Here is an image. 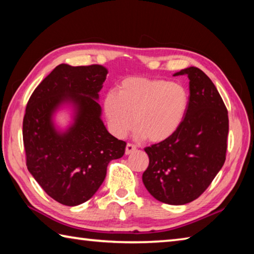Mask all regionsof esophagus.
I'll list each match as a JSON object with an SVG mask.
<instances>
[{
  "label": "esophagus",
  "mask_w": 254,
  "mask_h": 254,
  "mask_svg": "<svg viewBox=\"0 0 254 254\" xmlns=\"http://www.w3.org/2000/svg\"><path fill=\"white\" fill-rule=\"evenodd\" d=\"M136 149H137L136 145L128 143V144L126 145V150H125V153H126V155H129V154H131V153H134Z\"/></svg>",
  "instance_id": "1"
}]
</instances>
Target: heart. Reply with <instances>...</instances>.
<instances>
[{"label":"heart","mask_w":254,"mask_h":254,"mask_svg":"<svg viewBox=\"0 0 254 254\" xmlns=\"http://www.w3.org/2000/svg\"><path fill=\"white\" fill-rule=\"evenodd\" d=\"M188 104V91L180 83L130 77L119 84L118 93H106L104 113L110 131L119 138L134 125L137 137L159 143L179 129Z\"/></svg>","instance_id":"obj_1"}]
</instances>
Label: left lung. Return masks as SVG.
<instances>
[{
  "label": "left lung",
  "mask_w": 254,
  "mask_h": 254,
  "mask_svg": "<svg viewBox=\"0 0 254 254\" xmlns=\"http://www.w3.org/2000/svg\"><path fill=\"white\" fill-rule=\"evenodd\" d=\"M190 99L183 122L167 139L145 148L149 165L145 188L159 202L183 205L205 192L223 166L228 148V109L214 83L190 66Z\"/></svg>",
  "instance_id": "obj_1"
}]
</instances>
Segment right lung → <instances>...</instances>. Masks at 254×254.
<instances>
[{"label": "right lung", "mask_w": 254, "mask_h": 254, "mask_svg": "<svg viewBox=\"0 0 254 254\" xmlns=\"http://www.w3.org/2000/svg\"><path fill=\"white\" fill-rule=\"evenodd\" d=\"M108 70L101 64H59L34 89L23 118L26 166L49 196L66 206L84 203L104 182L107 166L123 157L126 143L110 135L95 99ZM77 106L75 124L59 134L51 122L62 101Z\"/></svg>", "instance_id": "obj_1"}]
</instances>
